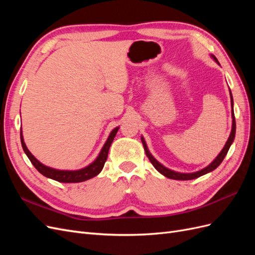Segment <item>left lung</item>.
<instances>
[{
  "label": "left lung",
  "instance_id": "left-lung-1",
  "mask_svg": "<svg viewBox=\"0 0 255 255\" xmlns=\"http://www.w3.org/2000/svg\"><path fill=\"white\" fill-rule=\"evenodd\" d=\"M211 57L217 63L219 66V61L217 60V58H216L214 55H211ZM230 91V98H231V106H232V128H231V133H230V136L228 138V140L225 144V146H223L222 150L220 151V153L218 154L217 156H216V158L212 161V163L210 165H207L205 168L201 169V170L199 171H196V172H189V173H184V172H177V171H174V170H171V169H169L167 167H165L163 164H160L159 161L154 157L151 152L149 151L148 149V145H146V142L144 140L143 136H141V141H142V144H143V149H144V152L146 154V156H148V158L150 159V161L152 163V165L154 166V168L156 169V170L160 173L163 174L164 176L168 177V179H172V180H180V181H186V180H194V179H197V177L199 176H202L208 172H212L213 170H215L216 168H217L221 163L223 158L226 157L227 153L230 149L231 144L233 143L234 141V138H235V133H236V123H235V117H234V102H233V96H232V92H231V90L229 89Z\"/></svg>",
  "mask_w": 255,
  "mask_h": 255
}]
</instances>
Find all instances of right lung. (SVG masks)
I'll return each instance as SVG.
<instances>
[{
    "label": "right lung",
    "instance_id": "add662e5",
    "mask_svg": "<svg viewBox=\"0 0 255 255\" xmlns=\"http://www.w3.org/2000/svg\"><path fill=\"white\" fill-rule=\"evenodd\" d=\"M118 129H119V127L115 128L110 133L109 137H107L104 145L102 146V149L98 154L96 159L92 161V163H90L88 166L78 169V170H60V169H55V168L43 165L27 149V146L24 142V138H23L22 129L20 132V138H21V144H22L23 151H24V153L26 154V156L30 160V163L34 165V167L42 175L60 183H81V182L92 179V177H95L102 171L105 161L107 159V155H109V150L111 148V144L114 140L116 134H117Z\"/></svg>",
    "mask_w": 255,
    "mask_h": 255
}]
</instances>
